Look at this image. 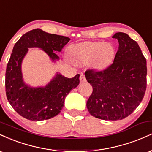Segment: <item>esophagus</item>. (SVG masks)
<instances>
[{
	"label": "esophagus",
	"mask_w": 152,
	"mask_h": 152,
	"mask_svg": "<svg viewBox=\"0 0 152 152\" xmlns=\"http://www.w3.org/2000/svg\"><path fill=\"white\" fill-rule=\"evenodd\" d=\"M86 81V77H85V76L83 75V74H81V76H80V81L81 82V83H83V82H85Z\"/></svg>",
	"instance_id": "esophagus-1"
}]
</instances>
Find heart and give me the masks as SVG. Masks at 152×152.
I'll return each instance as SVG.
<instances>
[{"label":"heart","instance_id":"obj_1","mask_svg":"<svg viewBox=\"0 0 152 152\" xmlns=\"http://www.w3.org/2000/svg\"><path fill=\"white\" fill-rule=\"evenodd\" d=\"M68 56L76 64H84L94 60L96 67L102 68L111 60L114 48L102 41H85L71 45L68 48Z\"/></svg>","mask_w":152,"mask_h":152}]
</instances>
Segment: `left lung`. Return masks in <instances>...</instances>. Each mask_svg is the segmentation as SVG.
Here are the masks:
<instances>
[{
  "label": "left lung",
  "instance_id": "left-lung-1",
  "mask_svg": "<svg viewBox=\"0 0 152 152\" xmlns=\"http://www.w3.org/2000/svg\"><path fill=\"white\" fill-rule=\"evenodd\" d=\"M118 41L114 62L104 70L85 72L93 87L86 106L90 114L103 120L127 117L142 102L146 88V61L137 41L124 33L112 36Z\"/></svg>",
  "mask_w": 152,
  "mask_h": 152
}]
</instances>
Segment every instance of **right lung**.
I'll list each match as a JSON object with an SVG mask.
<instances>
[{"label": "right lung", "mask_w": 152, "mask_h": 152, "mask_svg": "<svg viewBox=\"0 0 152 152\" xmlns=\"http://www.w3.org/2000/svg\"><path fill=\"white\" fill-rule=\"evenodd\" d=\"M70 38L50 34L40 28L26 33L15 43L6 71V93L8 102L19 115L31 121H43L58 115L68 94L79 84V74L69 78L57 73L46 86L33 88L23 80L21 64L28 48L44 50L52 61L58 60Z\"/></svg>", "instance_id": "add662e5"}]
</instances>
